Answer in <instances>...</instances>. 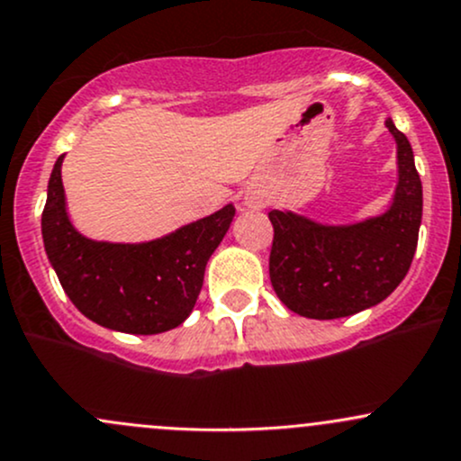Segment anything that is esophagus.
I'll return each instance as SVG.
<instances>
[{
  "instance_id": "1",
  "label": "esophagus",
  "mask_w": 461,
  "mask_h": 461,
  "mask_svg": "<svg viewBox=\"0 0 461 461\" xmlns=\"http://www.w3.org/2000/svg\"><path fill=\"white\" fill-rule=\"evenodd\" d=\"M244 206L250 211H257V209H264L266 206V197L259 195V193H246L244 195Z\"/></svg>"
}]
</instances>
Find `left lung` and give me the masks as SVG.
Returning <instances> with one entry per match:
<instances>
[{
  "label": "left lung",
  "instance_id": "1",
  "mask_svg": "<svg viewBox=\"0 0 461 461\" xmlns=\"http://www.w3.org/2000/svg\"><path fill=\"white\" fill-rule=\"evenodd\" d=\"M398 185L389 206L351 224H323L270 211V281L285 308L305 319H343L374 308L407 276L422 224V182L407 136L387 118Z\"/></svg>",
  "mask_w": 461,
  "mask_h": 461
}]
</instances>
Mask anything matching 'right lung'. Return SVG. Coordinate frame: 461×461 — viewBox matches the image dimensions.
I'll return each mask as SVG.
<instances>
[{"instance_id": "1", "label": "right lung", "mask_w": 461, "mask_h": 461, "mask_svg": "<svg viewBox=\"0 0 461 461\" xmlns=\"http://www.w3.org/2000/svg\"><path fill=\"white\" fill-rule=\"evenodd\" d=\"M63 158H57L48 180L41 235L48 261L77 310L101 328L125 334H162L185 323L235 206L226 204L149 241L92 240L68 212Z\"/></svg>"}]
</instances>
